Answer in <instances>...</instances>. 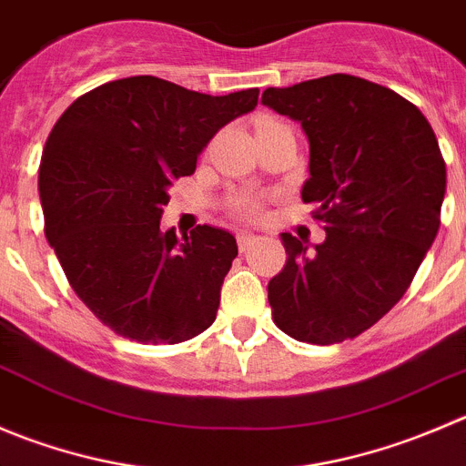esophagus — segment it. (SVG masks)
<instances>
[{
    "mask_svg": "<svg viewBox=\"0 0 466 466\" xmlns=\"http://www.w3.org/2000/svg\"><path fill=\"white\" fill-rule=\"evenodd\" d=\"M237 241H238V248H241V250H248V248H250L252 243L257 241V237H255V234H250V232H238Z\"/></svg>",
    "mask_w": 466,
    "mask_h": 466,
    "instance_id": "obj_1",
    "label": "esophagus"
}]
</instances>
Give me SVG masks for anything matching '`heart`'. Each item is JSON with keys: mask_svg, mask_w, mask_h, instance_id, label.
<instances>
[{"mask_svg": "<svg viewBox=\"0 0 466 466\" xmlns=\"http://www.w3.org/2000/svg\"><path fill=\"white\" fill-rule=\"evenodd\" d=\"M232 211L238 216V218L257 220L261 218V202L252 196H241L232 202Z\"/></svg>", "mask_w": 466, "mask_h": 466, "instance_id": "1", "label": "heart"}]
</instances>
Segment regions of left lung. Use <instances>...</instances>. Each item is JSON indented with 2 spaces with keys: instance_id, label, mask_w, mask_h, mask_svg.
I'll return each mask as SVG.
<instances>
[{
  "instance_id": "1",
  "label": "left lung",
  "mask_w": 466,
  "mask_h": 466,
  "mask_svg": "<svg viewBox=\"0 0 466 466\" xmlns=\"http://www.w3.org/2000/svg\"><path fill=\"white\" fill-rule=\"evenodd\" d=\"M261 102L309 138V179L325 241L282 234L268 282L273 320L296 341L341 343L382 319L412 284L440 229L446 164L421 111L380 84L328 75L266 88Z\"/></svg>"
}]
</instances>
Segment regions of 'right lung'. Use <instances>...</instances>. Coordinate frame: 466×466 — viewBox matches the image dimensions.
<instances>
[{"label": "right lung", "instance_id": "add662e5", "mask_svg": "<svg viewBox=\"0 0 466 466\" xmlns=\"http://www.w3.org/2000/svg\"><path fill=\"white\" fill-rule=\"evenodd\" d=\"M259 90L196 93L159 76L108 81L54 125L38 170L45 237L67 282L106 328L138 343H179L216 320L237 238L159 228L173 179Z\"/></svg>", "mask_w": 466, "mask_h": 466}]
</instances>
